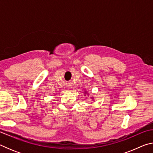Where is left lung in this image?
Here are the masks:
<instances>
[{"label": "left lung", "instance_id": "obj_1", "mask_svg": "<svg viewBox=\"0 0 153 153\" xmlns=\"http://www.w3.org/2000/svg\"><path fill=\"white\" fill-rule=\"evenodd\" d=\"M85 93H86V92H85Z\"/></svg>", "mask_w": 153, "mask_h": 153}]
</instances>
